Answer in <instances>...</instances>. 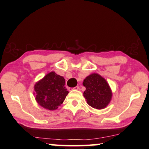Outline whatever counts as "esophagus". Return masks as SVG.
Segmentation results:
<instances>
[{"label": "esophagus", "mask_w": 149, "mask_h": 149, "mask_svg": "<svg viewBox=\"0 0 149 149\" xmlns=\"http://www.w3.org/2000/svg\"><path fill=\"white\" fill-rule=\"evenodd\" d=\"M79 89V86H76L74 88H69V91H72V90H78Z\"/></svg>", "instance_id": "34e87169"}]
</instances>
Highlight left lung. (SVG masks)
Segmentation results:
<instances>
[{"instance_id": "obj_1", "label": "left lung", "mask_w": 149, "mask_h": 149, "mask_svg": "<svg viewBox=\"0 0 149 149\" xmlns=\"http://www.w3.org/2000/svg\"><path fill=\"white\" fill-rule=\"evenodd\" d=\"M86 90L83 95L87 104L95 109H104L112 100V93L108 83L98 73H92L84 80Z\"/></svg>"}]
</instances>
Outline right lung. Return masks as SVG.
I'll list each match as a JSON object with an SVG mask.
<instances>
[{"mask_svg":"<svg viewBox=\"0 0 149 149\" xmlns=\"http://www.w3.org/2000/svg\"><path fill=\"white\" fill-rule=\"evenodd\" d=\"M63 76L52 71L35 84V100L39 105L49 110H54L63 104L68 94Z\"/></svg>","mask_w":149,"mask_h":149,"instance_id":"right-lung-1","label":"right lung"}]
</instances>
